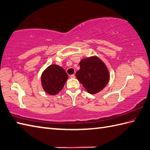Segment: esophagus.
<instances>
[{"label":"esophagus","instance_id":"obj_1","mask_svg":"<svg viewBox=\"0 0 150 150\" xmlns=\"http://www.w3.org/2000/svg\"><path fill=\"white\" fill-rule=\"evenodd\" d=\"M70 78H75L76 76H75L74 74H72V75L70 76Z\"/></svg>","mask_w":150,"mask_h":150}]
</instances>
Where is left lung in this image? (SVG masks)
I'll return each instance as SVG.
<instances>
[{
	"label": "left lung",
	"instance_id": "obj_1",
	"mask_svg": "<svg viewBox=\"0 0 150 150\" xmlns=\"http://www.w3.org/2000/svg\"><path fill=\"white\" fill-rule=\"evenodd\" d=\"M79 66L76 76L88 93L94 94L105 87L109 81V72L100 59L96 56L83 59Z\"/></svg>",
	"mask_w": 150,
	"mask_h": 150
}]
</instances>
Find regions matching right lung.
I'll list each match as a JSON object with an SVG mask.
<instances>
[{"mask_svg":"<svg viewBox=\"0 0 150 150\" xmlns=\"http://www.w3.org/2000/svg\"><path fill=\"white\" fill-rule=\"evenodd\" d=\"M68 75L65 70L57 65H52L46 69L42 76V85L49 94L55 95L62 91Z\"/></svg>","mask_w":150,"mask_h":150,"instance_id":"obj_1","label":"right lung"}]
</instances>
